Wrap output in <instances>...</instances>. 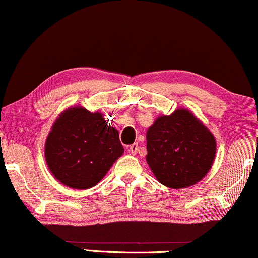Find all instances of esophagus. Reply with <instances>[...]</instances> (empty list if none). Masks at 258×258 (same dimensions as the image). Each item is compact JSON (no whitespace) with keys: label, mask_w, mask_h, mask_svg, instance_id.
Returning <instances> with one entry per match:
<instances>
[{"label":"esophagus","mask_w":258,"mask_h":258,"mask_svg":"<svg viewBox=\"0 0 258 258\" xmlns=\"http://www.w3.org/2000/svg\"><path fill=\"white\" fill-rule=\"evenodd\" d=\"M137 150H138V143H133L128 147V152L131 154H136L137 153Z\"/></svg>","instance_id":"1"}]
</instances>
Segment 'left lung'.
Masks as SVG:
<instances>
[{"label": "left lung", "mask_w": 258, "mask_h": 258, "mask_svg": "<svg viewBox=\"0 0 258 258\" xmlns=\"http://www.w3.org/2000/svg\"><path fill=\"white\" fill-rule=\"evenodd\" d=\"M147 162L161 184L180 189L195 184L215 160L212 133L190 111L161 116L147 132Z\"/></svg>", "instance_id": "left-lung-1"}]
</instances>
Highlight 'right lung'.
Listing matches in <instances>:
<instances>
[{"label":"right lung","mask_w":258,"mask_h":258,"mask_svg":"<svg viewBox=\"0 0 258 258\" xmlns=\"http://www.w3.org/2000/svg\"><path fill=\"white\" fill-rule=\"evenodd\" d=\"M122 153L119 131L100 112L92 114L79 106L58 117L44 148L53 176L74 189L96 185Z\"/></svg>","instance_id":"add662e5"}]
</instances>
